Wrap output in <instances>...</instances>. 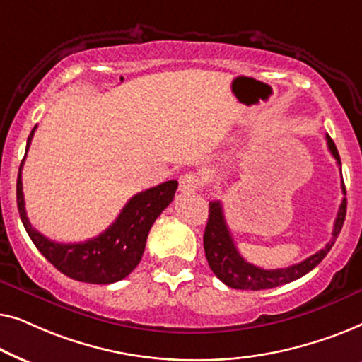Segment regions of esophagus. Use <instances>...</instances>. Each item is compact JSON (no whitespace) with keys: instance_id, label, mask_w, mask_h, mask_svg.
<instances>
[{"instance_id":"34e87169","label":"esophagus","mask_w":362,"mask_h":362,"mask_svg":"<svg viewBox=\"0 0 362 362\" xmlns=\"http://www.w3.org/2000/svg\"><path fill=\"white\" fill-rule=\"evenodd\" d=\"M204 176L201 173H186L180 177V191L182 192H192L199 191L204 186Z\"/></svg>"}]
</instances>
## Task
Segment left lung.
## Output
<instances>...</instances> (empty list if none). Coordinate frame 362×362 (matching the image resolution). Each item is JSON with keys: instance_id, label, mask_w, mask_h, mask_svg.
I'll return each mask as SVG.
<instances>
[{"instance_id": "left-lung-1", "label": "left lung", "mask_w": 362, "mask_h": 362, "mask_svg": "<svg viewBox=\"0 0 362 362\" xmlns=\"http://www.w3.org/2000/svg\"><path fill=\"white\" fill-rule=\"evenodd\" d=\"M326 141H328V150L331 155L338 163L341 170V160L338 148H336L334 141L331 140L329 135H326ZM341 189L346 194L344 181H341ZM346 197L341 201V206L338 209V216H336L334 227H333V237H331L328 244L323 249H320L316 254L310 255L300 264L290 265L286 269H274L267 270L260 269V267L252 265L247 262L244 257L237 250L235 242L232 239L229 227L226 224L224 211H222L221 201L209 202V219H207V226L204 230V252L207 264H209L211 270L221 281H224L227 286L235 290H267L275 288V286L290 284L300 276L308 274L313 270L321 260L325 259L326 254L334 245V240L338 239L341 227L344 224L346 217Z\"/></svg>"}]
</instances>
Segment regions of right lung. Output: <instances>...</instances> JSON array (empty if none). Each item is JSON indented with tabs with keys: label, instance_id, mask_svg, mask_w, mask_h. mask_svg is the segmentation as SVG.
<instances>
[{
	"label": "right lung",
	"instance_id": "add662e5",
	"mask_svg": "<svg viewBox=\"0 0 362 362\" xmlns=\"http://www.w3.org/2000/svg\"><path fill=\"white\" fill-rule=\"evenodd\" d=\"M34 130L36 127L33 128L31 135L28 138L26 153L31 145ZM24 160H26V155L23 158L18 173V211L24 229L31 237L34 245L37 247V250L59 272L77 281L107 285L130 275L135 267L140 264L153 222L171 204L177 189V181L171 180L138 192L127 202L115 222L100 235L86 242H77V244H61V242H54L37 232L28 219L26 209H24L21 181Z\"/></svg>",
	"mask_w": 362,
	"mask_h": 362
}]
</instances>
